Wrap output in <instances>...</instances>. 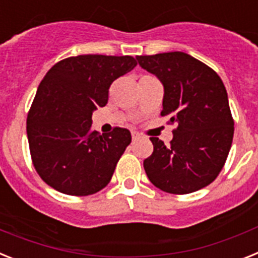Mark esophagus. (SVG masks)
<instances>
[{
	"instance_id": "34e87169",
	"label": "esophagus",
	"mask_w": 258,
	"mask_h": 258,
	"mask_svg": "<svg viewBox=\"0 0 258 258\" xmlns=\"http://www.w3.org/2000/svg\"><path fill=\"white\" fill-rule=\"evenodd\" d=\"M139 138H140V134L136 131H132V140H138Z\"/></svg>"
}]
</instances>
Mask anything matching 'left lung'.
<instances>
[{
	"instance_id": "8db88e82",
	"label": "left lung",
	"mask_w": 258,
	"mask_h": 258,
	"mask_svg": "<svg viewBox=\"0 0 258 258\" xmlns=\"http://www.w3.org/2000/svg\"><path fill=\"white\" fill-rule=\"evenodd\" d=\"M163 86L161 115L175 123L170 145L151 138L148 178L162 191L185 195L207 187L222 170L234 138L227 92L218 74L183 51L138 55Z\"/></svg>"
}]
</instances>
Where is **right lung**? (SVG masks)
Masks as SVG:
<instances>
[{
    "label": "right lung",
    "instance_id": "right-lung-1",
    "mask_svg": "<svg viewBox=\"0 0 258 258\" xmlns=\"http://www.w3.org/2000/svg\"><path fill=\"white\" fill-rule=\"evenodd\" d=\"M131 55L86 54L62 59L40 83L27 116L33 166L51 188L88 196L110 182L131 132L115 127L100 135L92 114L105 106L111 83L136 66Z\"/></svg>",
    "mask_w": 258,
    "mask_h": 258
}]
</instances>
